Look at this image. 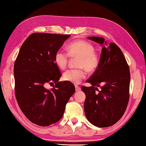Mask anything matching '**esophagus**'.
I'll return each instance as SVG.
<instances>
[{
  "mask_svg": "<svg viewBox=\"0 0 146 146\" xmlns=\"http://www.w3.org/2000/svg\"><path fill=\"white\" fill-rule=\"evenodd\" d=\"M75 88H76V92H79V91L81 90V88H80V87H79V86H76Z\"/></svg>",
  "mask_w": 146,
  "mask_h": 146,
  "instance_id": "34e87169",
  "label": "esophagus"
}]
</instances>
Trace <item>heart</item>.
Instances as JSON below:
<instances>
[{
    "label": "heart",
    "instance_id": "heart-1",
    "mask_svg": "<svg viewBox=\"0 0 146 146\" xmlns=\"http://www.w3.org/2000/svg\"><path fill=\"white\" fill-rule=\"evenodd\" d=\"M67 52L58 50L54 54V62L60 69H64L67 66L68 56L71 58L78 57L77 67L78 69H70L63 74V78L71 83L79 84L86 77L85 68L89 72L96 70L98 67L99 58L94 51V47L90 42L84 40L72 41L66 47Z\"/></svg>",
    "mask_w": 146,
    "mask_h": 146
}]
</instances>
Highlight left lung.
<instances>
[{
	"instance_id": "1",
	"label": "left lung",
	"mask_w": 146,
	"mask_h": 146,
	"mask_svg": "<svg viewBox=\"0 0 146 146\" xmlns=\"http://www.w3.org/2000/svg\"><path fill=\"white\" fill-rule=\"evenodd\" d=\"M102 46L98 67L82 86L86 95L84 112L88 121L99 128L109 127L121 119L129 100L130 74L120 48L100 37H88ZM101 85L99 91L98 87ZM98 90V92H95Z\"/></svg>"
}]
</instances>
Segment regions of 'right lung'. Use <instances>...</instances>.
<instances>
[{"instance_id":"right-lung-1","label":"right lung","mask_w":146,"mask_h":146,"mask_svg":"<svg viewBox=\"0 0 146 146\" xmlns=\"http://www.w3.org/2000/svg\"><path fill=\"white\" fill-rule=\"evenodd\" d=\"M70 35L34 33L22 44L14 63L15 94L21 111L31 122L41 126L56 123L74 94L75 87L61 76L54 62L56 52ZM48 83L56 84L48 90Z\"/></svg>"}]
</instances>
